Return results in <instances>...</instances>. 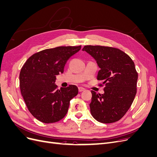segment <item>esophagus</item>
<instances>
[{"label":"esophagus","mask_w":157,"mask_h":157,"mask_svg":"<svg viewBox=\"0 0 157 157\" xmlns=\"http://www.w3.org/2000/svg\"><path fill=\"white\" fill-rule=\"evenodd\" d=\"M83 91H84V88H83L82 87H78V92H82Z\"/></svg>","instance_id":"1"}]
</instances>
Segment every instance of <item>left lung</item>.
<instances>
[{"label": "left lung", "instance_id": "1", "mask_svg": "<svg viewBox=\"0 0 157 157\" xmlns=\"http://www.w3.org/2000/svg\"><path fill=\"white\" fill-rule=\"evenodd\" d=\"M86 52L96 60L99 68L97 78L103 80L104 93L91 91L90 103L92 117L102 123H112L124 116L136 94L137 73L134 61L119 49L101 46H84Z\"/></svg>", "mask_w": 157, "mask_h": 157}]
</instances>
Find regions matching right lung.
Wrapping results in <instances>:
<instances>
[{
	"label": "right lung",
	"mask_w": 157,
	"mask_h": 157,
	"mask_svg": "<svg viewBox=\"0 0 157 157\" xmlns=\"http://www.w3.org/2000/svg\"><path fill=\"white\" fill-rule=\"evenodd\" d=\"M78 46H59L31 56L20 73L21 94L32 115L44 123L58 122L67 113L70 101L78 94V88L69 85L57 89L56 76L63 73L70 57Z\"/></svg>",
	"instance_id": "add662e5"
}]
</instances>
